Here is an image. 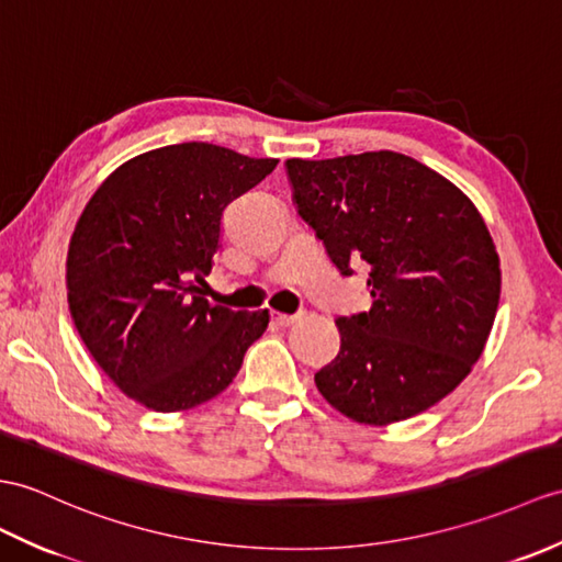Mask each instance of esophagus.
<instances>
[{
	"label": "esophagus",
	"mask_w": 562,
	"mask_h": 562,
	"mask_svg": "<svg viewBox=\"0 0 562 562\" xmlns=\"http://www.w3.org/2000/svg\"><path fill=\"white\" fill-rule=\"evenodd\" d=\"M302 316L304 313H292V316L290 313H272V321H276L280 328H290V325H294L296 321H302Z\"/></svg>",
	"instance_id": "esophagus-1"
}]
</instances>
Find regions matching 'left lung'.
<instances>
[{
	"label": "left lung",
	"instance_id": "8db88e82",
	"mask_svg": "<svg viewBox=\"0 0 562 562\" xmlns=\"http://www.w3.org/2000/svg\"><path fill=\"white\" fill-rule=\"evenodd\" d=\"M286 175L335 268H369L373 304L337 316L340 351L316 373L321 395L369 426L434 407L472 371L498 308L484 217L446 177L393 150L294 158Z\"/></svg>",
	"mask_w": 562,
	"mask_h": 562
}]
</instances>
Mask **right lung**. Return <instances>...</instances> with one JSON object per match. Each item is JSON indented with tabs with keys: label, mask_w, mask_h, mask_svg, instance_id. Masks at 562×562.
I'll return each instance as SVG.
<instances>
[{
	"label": "right lung",
	"mask_w": 562,
	"mask_h": 562,
	"mask_svg": "<svg viewBox=\"0 0 562 562\" xmlns=\"http://www.w3.org/2000/svg\"><path fill=\"white\" fill-rule=\"evenodd\" d=\"M276 165L213 143L165 146L112 172L78 220L74 325L110 381L148 409L213 400L266 333L268 308L232 311L203 294L227 205Z\"/></svg>",
	"instance_id": "add662e5"
}]
</instances>
